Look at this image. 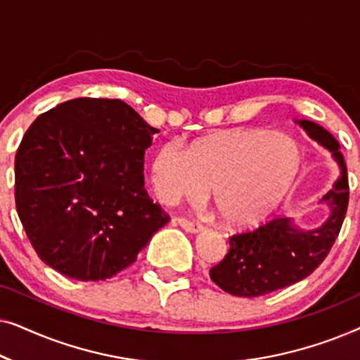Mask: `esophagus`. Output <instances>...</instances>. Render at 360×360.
I'll return each mask as SVG.
<instances>
[{
  "instance_id": "obj_1",
  "label": "esophagus",
  "mask_w": 360,
  "mask_h": 360,
  "mask_svg": "<svg viewBox=\"0 0 360 360\" xmlns=\"http://www.w3.org/2000/svg\"><path fill=\"white\" fill-rule=\"evenodd\" d=\"M175 221H176V223H179L185 231H188V233H198V231L203 229V226H201L200 223H195V221H191V219L181 218V216H176Z\"/></svg>"
}]
</instances>
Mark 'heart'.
Listing matches in <instances>:
<instances>
[{"label":"heart","instance_id":"1","mask_svg":"<svg viewBox=\"0 0 360 360\" xmlns=\"http://www.w3.org/2000/svg\"><path fill=\"white\" fill-rule=\"evenodd\" d=\"M302 169L292 137L264 129H226L184 149L174 141L157 147L150 184L162 203L196 201L208 191L221 219L234 229L252 228L277 206Z\"/></svg>","mask_w":360,"mask_h":360}]
</instances>
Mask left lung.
Returning <instances> with one entry per match:
<instances>
[{"instance_id": "1", "label": "left lung", "mask_w": 360, "mask_h": 360, "mask_svg": "<svg viewBox=\"0 0 360 360\" xmlns=\"http://www.w3.org/2000/svg\"><path fill=\"white\" fill-rule=\"evenodd\" d=\"M300 126L311 139L331 150L341 167V179L323 196L331 216L321 228L311 231L298 229L290 218L275 216L255 229L231 236L228 254L210 270V277L234 297H262L307 278L328 257L346 218L347 170L338 141L316 122L302 120Z\"/></svg>"}]
</instances>
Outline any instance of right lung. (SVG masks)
<instances>
[{
    "instance_id": "add662e5",
    "label": "right lung",
    "mask_w": 360,
    "mask_h": 360,
    "mask_svg": "<svg viewBox=\"0 0 360 360\" xmlns=\"http://www.w3.org/2000/svg\"><path fill=\"white\" fill-rule=\"evenodd\" d=\"M155 132L108 98H75L37 116L16 152L14 198L42 262L83 282L136 262L170 221L144 188V152Z\"/></svg>"
}]
</instances>
